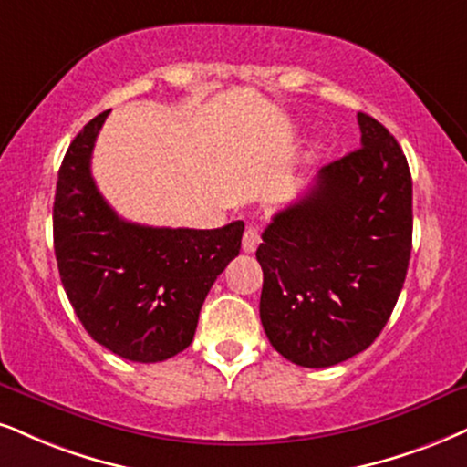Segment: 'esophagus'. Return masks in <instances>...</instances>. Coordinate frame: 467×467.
<instances>
[{"label": "esophagus", "instance_id": "esophagus-1", "mask_svg": "<svg viewBox=\"0 0 467 467\" xmlns=\"http://www.w3.org/2000/svg\"><path fill=\"white\" fill-rule=\"evenodd\" d=\"M260 240H262L260 227H255V224H249V227H246L244 235H243V251L244 253H253V251L257 249V244H260Z\"/></svg>", "mask_w": 467, "mask_h": 467}]
</instances>
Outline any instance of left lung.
Instances as JSON below:
<instances>
[{
  "instance_id": "8db88e82",
  "label": "left lung",
  "mask_w": 467,
  "mask_h": 467,
  "mask_svg": "<svg viewBox=\"0 0 467 467\" xmlns=\"http://www.w3.org/2000/svg\"><path fill=\"white\" fill-rule=\"evenodd\" d=\"M361 147L322 166L257 246L260 318L275 350L329 368L366 350L392 316L411 255V172L396 138L357 114Z\"/></svg>"
}]
</instances>
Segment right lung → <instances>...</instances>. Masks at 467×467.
<instances>
[{
	"instance_id": "add662e5",
	"label": "right lung",
	"mask_w": 467,
	"mask_h": 467,
	"mask_svg": "<svg viewBox=\"0 0 467 467\" xmlns=\"http://www.w3.org/2000/svg\"><path fill=\"white\" fill-rule=\"evenodd\" d=\"M106 117L101 112L84 125L57 171V270L95 342L123 359L155 364L190 347L207 292L240 253L244 223L171 229L123 221L90 172Z\"/></svg>"
}]
</instances>
